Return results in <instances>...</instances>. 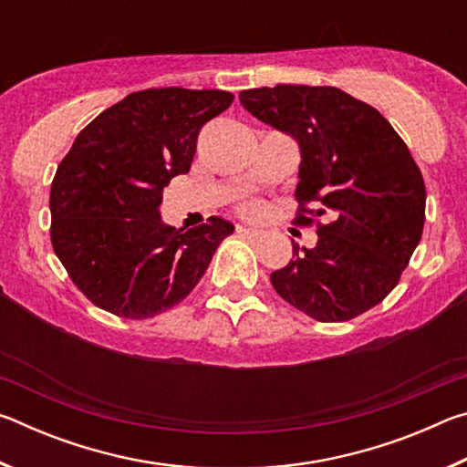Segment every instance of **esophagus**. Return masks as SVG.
I'll return each mask as SVG.
<instances>
[{
	"mask_svg": "<svg viewBox=\"0 0 467 467\" xmlns=\"http://www.w3.org/2000/svg\"><path fill=\"white\" fill-rule=\"evenodd\" d=\"M236 233L243 234V236H253V239H257V236H262L264 231H259V228H251V226H236Z\"/></svg>",
	"mask_w": 467,
	"mask_h": 467,
	"instance_id": "34e87169",
	"label": "esophagus"
}]
</instances>
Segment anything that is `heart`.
<instances>
[{"instance_id":"heart-1","label":"heart","mask_w":467,"mask_h":467,"mask_svg":"<svg viewBox=\"0 0 467 467\" xmlns=\"http://www.w3.org/2000/svg\"><path fill=\"white\" fill-rule=\"evenodd\" d=\"M244 214H249V216H257L259 212H262V205H259L257 202H251V203H244Z\"/></svg>"}]
</instances>
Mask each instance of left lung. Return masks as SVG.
I'll return each instance as SVG.
<instances>
[{
  "mask_svg": "<svg viewBox=\"0 0 467 467\" xmlns=\"http://www.w3.org/2000/svg\"><path fill=\"white\" fill-rule=\"evenodd\" d=\"M259 121L300 150L296 200L315 202L317 244L298 247L272 272L275 292L309 317L348 321L381 303L398 284L424 226L426 189L412 154L389 121L331 86L278 84L239 94ZM296 223H311L300 216Z\"/></svg>",
  "mask_w": 467,
  "mask_h": 467,
  "instance_id": "8db88e82",
  "label": "left lung"
}]
</instances>
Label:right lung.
Masks as SVG:
<instances>
[{"label":"right lung","instance_id":"add662e5","mask_svg":"<svg viewBox=\"0 0 467 467\" xmlns=\"http://www.w3.org/2000/svg\"><path fill=\"white\" fill-rule=\"evenodd\" d=\"M224 90L131 92L78 133L51 185V241L94 305L148 319L195 288L234 224L162 223L169 181L192 167L197 136L233 105Z\"/></svg>","mask_w":467,"mask_h":467}]
</instances>
